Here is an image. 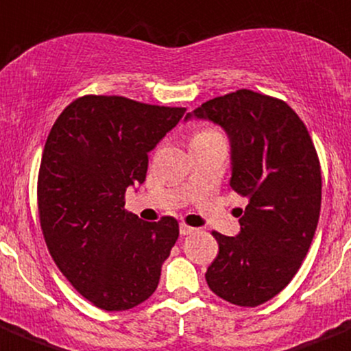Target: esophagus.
Returning a JSON list of instances; mask_svg holds the SVG:
<instances>
[{
  "label": "esophagus",
  "instance_id": "esophagus-1",
  "mask_svg": "<svg viewBox=\"0 0 351 351\" xmlns=\"http://www.w3.org/2000/svg\"><path fill=\"white\" fill-rule=\"evenodd\" d=\"M193 231H195V228L189 226V224H186V223H180V233H182L183 237H185V234L193 233Z\"/></svg>",
  "mask_w": 351,
  "mask_h": 351
}]
</instances>
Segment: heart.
I'll return each instance as SVG.
<instances>
[{"label": "heart", "mask_w": 351, "mask_h": 351, "mask_svg": "<svg viewBox=\"0 0 351 351\" xmlns=\"http://www.w3.org/2000/svg\"><path fill=\"white\" fill-rule=\"evenodd\" d=\"M214 138H223V134H221L217 128L214 127H204L200 130L193 132L192 138H190V144H197V142H206V141H214Z\"/></svg>", "instance_id": "heart-1"}]
</instances>
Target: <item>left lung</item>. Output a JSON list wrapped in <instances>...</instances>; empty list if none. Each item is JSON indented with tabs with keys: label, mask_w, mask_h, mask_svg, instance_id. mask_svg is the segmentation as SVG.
Here are the masks:
<instances>
[{
	"label": "left lung",
	"mask_w": 351,
	"mask_h": 351,
	"mask_svg": "<svg viewBox=\"0 0 351 351\" xmlns=\"http://www.w3.org/2000/svg\"><path fill=\"white\" fill-rule=\"evenodd\" d=\"M209 118L231 142L230 189L247 197L238 237L219 245L206 273L210 290L240 307L276 297L297 274L321 213V162L304 121L285 101L240 89L186 118Z\"/></svg>",
	"instance_id": "8db88e82"
}]
</instances>
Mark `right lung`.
<instances>
[{
	"mask_svg": "<svg viewBox=\"0 0 351 351\" xmlns=\"http://www.w3.org/2000/svg\"><path fill=\"white\" fill-rule=\"evenodd\" d=\"M185 111L87 94L61 111L47 135L37 176L44 241L71 287L103 311L147 300L178 240L175 217L138 219L125 209V192L144 182L149 151Z\"/></svg>",
	"mask_w": 351,
	"mask_h": 351,
	"instance_id": "1",
	"label": "right lung"
}]
</instances>
